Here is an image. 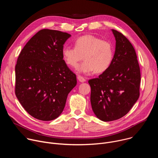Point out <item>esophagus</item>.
Returning <instances> with one entry per match:
<instances>
[{"mask_svg":"<svg viewBox=\"0 0 158 158\" xmlns=\"http://www.w3.org/2000/svg\"><path fill=\"white\" fill-rule=\"evenodd\" d=\"M77 79H78V80H79L81 82H85V81H86V79H85L84 77H83L82 76H80V75H79V76H77Z\"/></svg>","mask_w":158,"mask_h":158,"instance_id":"obj_1","label":"esophagus"}]
</instances>
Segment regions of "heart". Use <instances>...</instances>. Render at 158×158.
<instances>
[{
  "label": "heart",
  "mask_w": 158,
  "mask_h": 158,
  "mask_svg": "<svg viewBox=\"0 0 158 158\" xmlns=\"http://www.w3.org/2000/svg\"><path fill=\"white\" fill-rule=\"evenodd\" d=\"M62 57L69 66L76 68L80 73H102L111 65L114 59V49L110 41L102 40L93 35H85L75 40V47L65 46Z\"/></svg>",
  "instance_id": "b5f03b06"
}]
</instances>
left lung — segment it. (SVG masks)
Instances as JSON below:
<instances>
[{"label":"left lung","mask_w":158,"mask_h":158,"mask_svg":"<svg viewBox=\"0 0 158 158\" xmlns=\"http://www.w3.org/2000/svg\"><path fill=\"white\" fill-rule=\"evenodd\" d=\"M116 42L114 59L98 78L89 80L93 112L101 121L119 119L139 97L141 72L137 55L129 40L112 29Z\"/></svg>","instance_id":"obj_1"}]
</instances>
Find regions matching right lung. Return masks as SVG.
<instances>
[{
	"instance_id": "obj_1",
	"label": "right lung",
	"mask_w": 158,
	"mask_h": 158,
	"mask_svg": "<svg viewBox=\"0 0 158 158\" xmlns=\"http://www.w3.org/2000/svg\"><path fill=\"white\" fill-rule=\"evenodd\" d=\"M70 37L59 31L40 30L18 57L15 93L22 107L35 119L48 121L59 117L68 94L76 85V76L62 53Z\"/></svg>"
}]
</instances>
